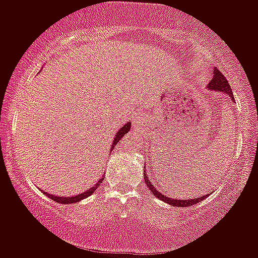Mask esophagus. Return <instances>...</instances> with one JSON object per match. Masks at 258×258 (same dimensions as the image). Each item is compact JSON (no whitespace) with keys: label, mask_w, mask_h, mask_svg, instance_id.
I'll return each mask as SVG.
<instances>
[{"label":"esophagus","mask_w":258,"mask_h":258,"mask_svg":"<svg viewBox=\"0 0 258 258\" xmlns=\"http://www.w3.org/2000/svg\"><path fill=\"white\" fill-rule=\"evenodd\" d=\"M136 122H137V119H135V123H136Z\"/></svg>","instance_id":"1"}]
</instances>
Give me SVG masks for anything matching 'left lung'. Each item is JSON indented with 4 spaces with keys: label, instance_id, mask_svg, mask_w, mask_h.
<instances>
[{
    "label": "left lung",
    "instance_id": "left-lung-1",
    "mask_svg": "<svg viewBox=\"0 0 258 258\" xmlns=\"http://www.w3.org/2000/svg\"><path fill=\"white\" fill-rule=\"evenodd\" d=\"M208 88L211 89V90L229 94V96L233 99V91H232V88H230L229 83H228L227 79H225V76H224V75L221 74L218 69H216V67L214 69V76H213V79H211L210 83H209ZM144 177H145V182H146V184H148L149 189L153 192L154 196L158 197L159 200H162V201L167 202V204H169V205H172V206H177V208H187V206L196 205L197 202H201L202 200L208 197V195H205V196H201V197H199V199H192V200L169 199V197H167V196H164L163 194H160V192H159L158 189L153 186V183H151L150 180H149V177L145 174V170H144Z\"/></svg>",
    "mask_w": 258,
    "mask_h": 258
}]
</instances>
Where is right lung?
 Segmentation results:
<instances>
[{"mask_svg": "<svg viewBox=\"0 0 258 258\" xmlns=\"http://www.w3.org/2000/svg\"><path fill=\"white\" fill-rule=\"evenodd\" d=\"M130 128H131V123H126L123 127H121V130H119V131L117 132V135H115V136H114V140H113L112 149H110V150H113V149H114V146L117 145V143H119V140H121V139H122V136H124V135H126L127 132L130 131ZM102 180H103V178L99 180V182H98V183L94 184L93 187H90V188H89L88 191H85V192H84V194L78 195V196L59 197V196H53V195L47 194V192H44V194H45V196H48V197H49V199H52L53 201H57V202H59V204H63V205H66V204H67V205H69V204H75V202L81 201V200H83V199H86V197H89V196H90V195H93L94 191H96V188H98V187L100 186V183H102Z\"/></svg>", "mask_w": 258, "mask_h": 258, "instance_id": "1", "label": "right lung"}]
</instances>
